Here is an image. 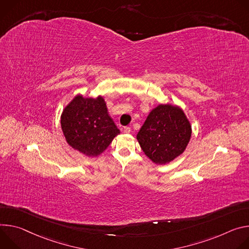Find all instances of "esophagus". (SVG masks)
Wrapping results in <instances>:
<instances>
[{
    "label": "esophagus",
    "instance_id": "esophagus-1",
    "mask_svg": "<svg viewBox=\"0 0 249 249\" xmlns=\"http://www.w3.org/2000/svg\"><path fill=\"white\" fill-rule=\"evenodd\" d=\"M123 131H124V133H129L130 132V127L125 126V127L123 128Z\"/></svg>",
    "mask_w": 249,
    "mask_h": 249
}]
</instances>
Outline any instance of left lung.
<instances>
[{
	"mask_svg": "<svg viewBox=\"0 0 249 249\" xmlns=\"http://www.w3.org/2000/svg\"><path fill=\"white\" fill-rule=\"evenodd\" d=\"M191 135L192 125L182 107L160 104L147 116L136 140L153 163L164 165L185 151Z\"/></svg>",
	"mask_w": 249,
	"mask_h": 249,
	"instance_id": "left-lung-1",
	"label": "left lung"
}]
</instances>
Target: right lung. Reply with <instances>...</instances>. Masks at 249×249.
<instances>
[{"mask_svg": "<svg viewBox=\"0 0 249 249\" xmlns=\"http://www.w3.org/2000/svg\"><path fill=\"white\" fill-rule=\"evenodd\" d=\"M60 123L67 143L88 157L102 154L121 132L102 96L76 95L63 108Z\"/></svg>", "mask_w": 249, "mask_h": 249, "instance_id": "add662e5", "label": "right lung"}]
</instances>
